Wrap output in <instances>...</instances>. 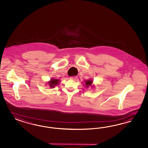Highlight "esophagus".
<instances>
[{"label": "esophagus", "mask_w": 148, "mask_h": 148, "mask_svg": "<svg viewBox=\"0 0 148 148\" xmlns=\"http://www.w3.org/2000/svg\"><path fill=\"white\" fill-rule=\"evenodd\" d=\"M77 77L76 76H71V77H70V79L76 81V80H77Z\"/></svg>", "instance_id": "1"}]
</instances>
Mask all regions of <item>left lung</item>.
Segmentation results:
<instances>
[{
	"instance_id": "obj_1",
	"label": "left lung",
	"mask_w": 148,
	"mask_h": 148,
	"mask_svg": "<svg viewBox=\"0 0 148 148\" xmlns=\"http://www.w3.org/2000/svg\"><path fill=\"white\" fill-rule=\"evenodd\" d=\"M93 80H92V79H88V80H86L84 81V86L85 85L86 88H88L89 87H94V85H92V84H93Z\"/></svg>"
}]
</instances>
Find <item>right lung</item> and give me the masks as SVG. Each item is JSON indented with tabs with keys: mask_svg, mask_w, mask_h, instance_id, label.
<instances>
[{
	"mask_svg": "<svg viewBox=\"0 0 148 148\" xmlns=\"http://www.w3.org/2000/svg\"><path fill=\"white\" fill-rule=\"evenodd\" d=\"M60 81L58 79L51 78V79H50V80L48 82L47 84H48V85L49 86L50 88H54L55 86L58 85Z\"/></svg>",
	"mask_w": 148,
	"mask_h": 148,
	"instance_id": "1",
	"label": "right lung"
}]
</instances>
